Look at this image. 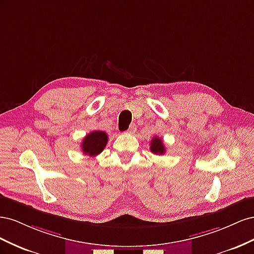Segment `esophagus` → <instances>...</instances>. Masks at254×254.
<instances>
[{
    "instance_id": "34e87169",
    "label": "esophagus",
    "mask_w": 254,
    "mask_h": 254,
    "mask_svg": "<svg viewBox=\"0 0 254 254\" xmlns=\"http://www.w3.org/2000/svg\"><path fill=\"white\" fill-rule=\"evenodd\" d=\"M135 131H136V126H135L134 124H131V125H130V127L128 128V130L126 131V133L133 134Z\"/></svg>"
}]
</instances>
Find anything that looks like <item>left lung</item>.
Masks as SVG:
<instances>
[{"mask_svg":"<svg viewBox=\"0 0 254 254\" xmlns=\"http://www.w3.org/2000/svg\"><path fill=\"white\" fill-rule=\"evenodd\" d=\"M150 151L155 153V155H164L165 147L161 137H158V136L152 137V140L150 142Z\"/></svg>","mask_w":254,"mask_h":254,"instance_id":"8db88e82","label":"left lung"}]
</instances>
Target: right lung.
Here are the masks:
<instances>
[{
  "instance_id": "obj_1",
  "label": "right lung",
  "mask_w": 254,
  "mask_h": 254,
  "mask_svg": "<svg viewBox=\"0 0 254 254\" xmlns=\"http://www.w3.org/2000/svg\"><path fill=\"white\" fill-rule=\"evenodd\" d=\"M108 142V135L101 130H95L83 137L81 142V150L84 155L95 157L101 153Z\"/></svg>"
}]
</instances>
